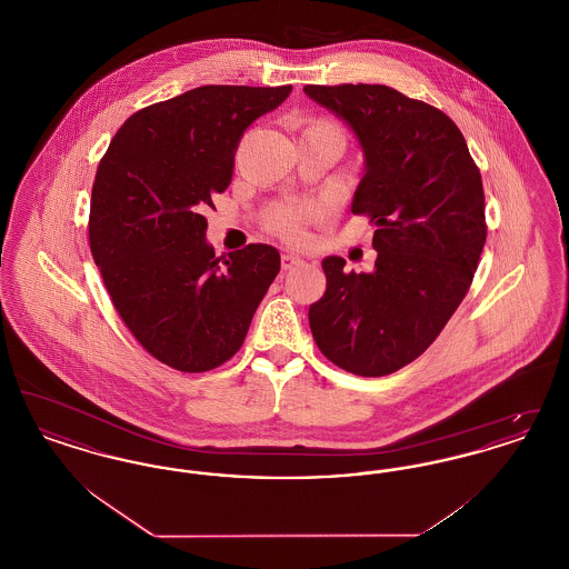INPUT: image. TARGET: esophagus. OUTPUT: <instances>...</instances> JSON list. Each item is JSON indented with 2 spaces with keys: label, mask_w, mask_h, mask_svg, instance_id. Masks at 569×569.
Wrapping results in <instances>:
<instances>
[{
  "label": "esophagus",
  "mask_w": 569,
  "mask_h": 569,
  "mask_svg": "<svg viewBox=\"0 0 569 569\" xmlns=\"http://www.w3.org/2000/svg\"><path fill=\"white\" fill-rule=\"evenodd\" d=\"M300 264H302V260L298 256H292V253H283L281 256V269L283 271H292V269H297Z\"/></svg>",
  "instance_id": "esophagus-1"
}]
</instances>
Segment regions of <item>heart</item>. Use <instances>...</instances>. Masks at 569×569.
<instances>
[{"mask_svg":"<svg viewBox=\"0 0 569 569\" xmlns=\"http://www.w3.org/2000/svg\"><path fill=\"white\" fill-rule=\"evenodd\" d=\"M316 126H325V128H332L330 123H316ZM325 204L322 202H297V204H286L274 209L269 216V228L274 230L277 234H281L283 239L290 241H300L305 237V226L318 217L325 216Z\"/></svg>","mask_w":569,"mask_h":569,"instance_id":"obj_1","label":"heart"}]
</instances>
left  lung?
Listing matches in <instances>:
<instances>
[{
  "mask_svg": "<svg viewBox=\"0 0 569 569\" xmlns=\"http://www.w3.org/2000/svg\"><path fill=\"white\" fill-rule=\"evenodd\" d=\"M365 153L353 216L378 226L376 271L328 256L325 297L309 307L330 362L362 378L399 371L425 352L467 295L487 243L482 177L457 123L386 84H307Z\"/></svg>",
  "mask_w": 569,
  "mask_h": 569,
  "instance_id": "obj_1",
  "label": "left lung"
}]
</instances>
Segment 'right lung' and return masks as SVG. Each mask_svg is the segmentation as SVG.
<instances>
[{"label":"right lung","instance_id":"obj_1","mask_svg":"<svg viewBox=\"0 0 569 569\" xmlns=\"http://www.w3.org/2000/svg\"><path fill=\"white\" fill-rule=\"evenodd\" d=\"M290 91L196 87L134 112L100 160L91 256L136 341L177 371H211L239 352L279 272L271 244L217 258L202 211L230 186L244 130Z\"/></svg>","mask_w":569,"mask_h":569}]
</instances>
